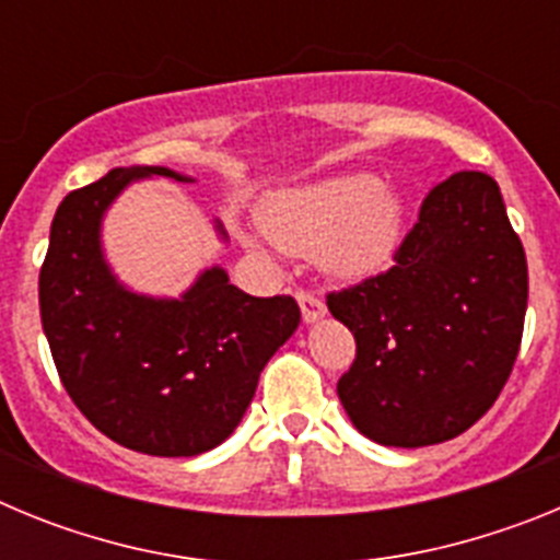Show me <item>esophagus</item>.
<instances>
[{"label":"esophagus","instance_id":"esophagus-1","mask_svg":"<svg viewBox=\"0 0 560 560\" xmlns=\"http://www.w3.org/2000/svg\"><path fill=\"white\" fill-rule=\"evenodd\" d=\"M296 303H300L305 323H319L325 316V303L316 294H311V291H296Z\"/></svg>","mask_w":560,"mask_h":560}]
</instances>
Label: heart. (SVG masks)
<instances>
[{
  "mask_svg": "<svg viewBox=\"0 0 560 560\" xmlns=\"http://www.w3.org/2000/svg\"><path fill=\"white\" fill-rule=\"evenodd\" d=\"M260 221L280 249L316 255L339 280H368L395 260L407 205L375 173H345L277 192Z\"/></svg>",
  "mask_w": 560,
  "mask_h": 560,
  "instance_id": "obj_1",
  "label": "heart"
}]
</instances>
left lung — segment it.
Returning a JSON list of instances; mask_svg holds the SVG:
<instances>
[{
	"label": "left lung",
	"mask_w": 560,
	"mask_h": 560,
	"mask_svg": "<svg viewBox=\"0 0 560 560\" xmlns=\"http://www.w3.org/2000/svg\"><path fill=\"white\" fill-rule=\"evenodd\" d=\"M355 359L341 407L381 446L420 448L471 429L502 393L527 311V257L488 173L429 190L389 271L328 294Z\"/></svg>",
	"instance_id": "obj_1"
}]
</instances>
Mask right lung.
<instances>
[{
  "label": "right lung",
  "instance_id": "1",
  "mask_svg": "<svg viewBox=\"0 0 560 560\" xmlns=\"http://www.w3.org/2000/svg\"><path fill=\"white\" fill-rule=\"evenodd\" d=\"M192 182L171 167H114L72 190L49 226L38 305L63 389L114 443L196 457L224 443L266 361L300 325L294 296H249L212 266L179 296H145L112 275L103 215L131 182ZM226 241L224 226L215 224Z\"/></svg>",
  "mask_w": 560,
  "mask_h": 560
}]
</instances>
